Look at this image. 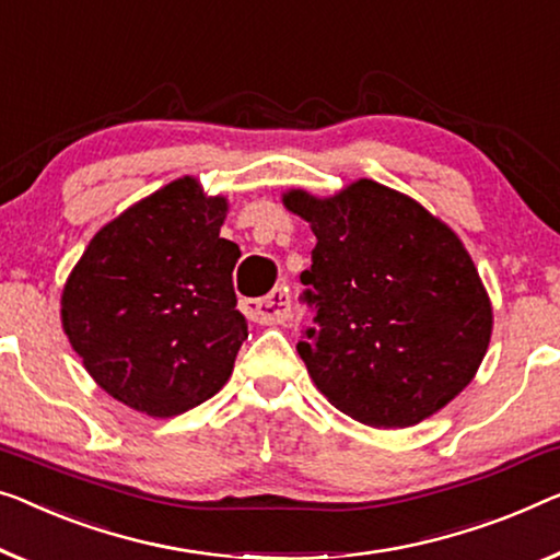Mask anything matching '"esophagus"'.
Masks as SVG:
<instances>
[{"label":"esophagus","mask_w":560,"mask_h":560,"mask_svg":"<svg viewBox=\"0 0 560 560\" xmlns=\"http://www.w3.org/2000/svg\"><path fill=\"white\" fill-rule=\"evenodd\" d=\"M244 314L258 324H283L291 316L289 289L277 287L261 299H246Z\"/></svg>","instance_id":"1"}]
</instances>
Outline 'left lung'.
Instances as JSON below:
<instances>
[{
	"label": "left lung",
	"instance_id": "8db88e82",
	"mask_svg": "<svg viewBox=\"0 0 560 560\" xmlns=\"http://www.w3.org/2000/svg\"><path fill=\"white\" fill-rule=\"evenodd\" d=\"M283 203L316 236L299 296L314 324L296 352L322 395L372 428H410L460 395L493 329L460 238L374 180L327 200L291 190Z\"/></svg>",
	"mask_w": 560,
	"mask_h": 560
}]
</instances>
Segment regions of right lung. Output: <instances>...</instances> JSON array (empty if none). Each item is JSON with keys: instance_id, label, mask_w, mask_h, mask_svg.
I'll return each mask as SVG.
<instances>
[{"instance_id": "1", "label": "right lung", "mask_w": 560, "mask_h": 560, "mask_svg": "<svg viewBox=\"0 0 560 560\" xmlns=\"http://www.w3.org/2000/svg\"><path fill=\"white\" fill-rule=\"evenodd\" d=\"M226 198L173 180L95 233L62 291L74 352L107 395L173 417L219 392L248 337Z\"/></svg>"}]
</instances>
